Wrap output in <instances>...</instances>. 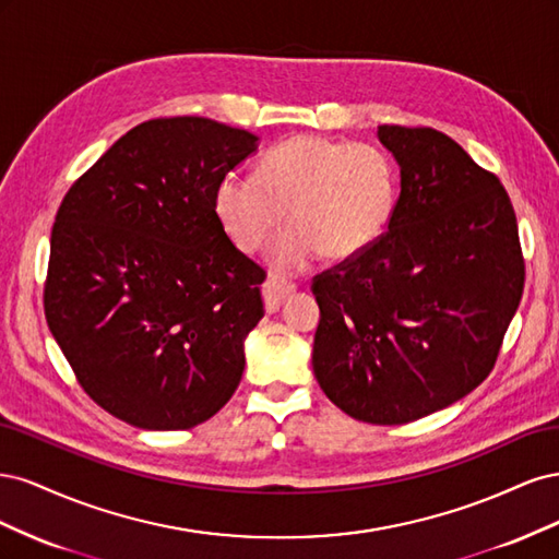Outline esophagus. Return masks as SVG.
<instances>
[{"instance_id": "esophagus-1", "label": "esophagus", "mask_w": 559, "mask_h": 559, "mask_svg": "<svg viewBox=\"0 0 559 559\" xmlns=\"http://www.w3.org/2000/svg\"><path fill=\"white\" fill-rule=\"evenodd\" d=\"M296 292V284L294 282H284V280H267L263 284V302H265V312H277L282 300L286 296H292Z\"/></svg>"}]
</instances>
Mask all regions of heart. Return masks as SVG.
Returning a JSON list of instances; mask_svg holds the SVG:
<instances>
[{"label": "heart", "mask_w": 559, "mask_h": 559, "mask_svg": "<svg viewBox=\"0 0 559 559\" xmlns=\"http://www.w3.org/2000/svg\"><path fill=\"white\" fill-rule=\"evenodd\" d=\"M399 170L376 144L298 134L216 186V216L242 251H257L292 214L267 249L275 273H296L321 253L352 259L380 240L394 214Z\"/></svg>", "instance_id": "heart-1"}]
</instances>
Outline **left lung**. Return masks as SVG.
<instances>
[{"instance_id":"obj_1","label":"left lung","mask_w":559,"mask_h":559,"mask_svg":"<svg viewBox=\"0 0 559 559\" xmlns=\"http://www.w3.org/2000/svg\"><path fill=\"white\" fill-rule=\"evenodd\" d=\"M401 193L376 245L314 277L312 368L349 417L405 425L471 394L520 306L524 259L497 175L433 128L380 126Z\"/></svg>"}]
</instances>
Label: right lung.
<instances>
[{
	"label": "right lung",
	"mask_w": 559,
	"mask_h": 559,
	"mask_svg": "<svg viewBox=\"0 0 559 559\" xmlns=\"http://www.w3.org/2000/svg\"><path fill=\"white\" fill-rule=\"evenodd\" d=\"M257 142L212 118H154L81 175L56 214L48 329L83 392L132 427L202 425L242 380L265 273L230 242L214 200Z\"/></svg>",
	"instance_id": "right-lung-1"
}]
</instances>
